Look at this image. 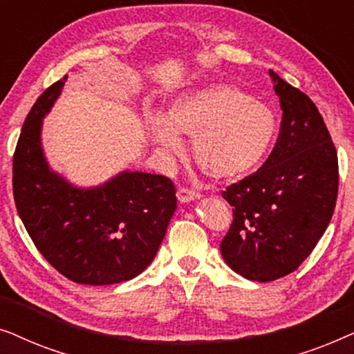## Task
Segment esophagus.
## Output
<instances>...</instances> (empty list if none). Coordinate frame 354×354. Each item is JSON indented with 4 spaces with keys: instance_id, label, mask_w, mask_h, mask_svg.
<instances>
[{
    "instance_id": "esophagus-1",
    "label": "esophagus",
    "mask_w": 354,
    "mask_h": 354,
    "mask_svg": "<svg viewBox=\"0 0 354 354\" xmlns=\"http://www.w3.org/2000/svg\"><path fill=\"white\" fill-rule=\"evenodd\" d=\"M177 198L180 203H188V201H193L196 200V198H200V193L193 190V188H188V187H180L177 192Z\"/></svg>"
}]
</instances>
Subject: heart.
Masks as SVG:
<instances>
[{
  "label": "heart",
  "mask_w": 354,
  "mask_h": 354,
  "mask_svg": "<svg viewBox=\"0 0 354 354\" xmlns=\"http://www.w3.org/2000/svg\"><path fill=\"white\" fill-rule=\"evenodd\" d=\"M147 132L166 154H180V135L193 137V156L206 176L232 180L253 172L277 135V118L263 101L230 85L178 96L166 115H149Z\"/></svg>",
  "instance_id": "b5f03b06"
}]
</instances>
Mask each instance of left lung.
Masks as SVG:
<instances>
[{"mask_svg":"<svg viewBox=\"0 0 354 354\" xmlns=\"http://www.w3.org/2000/svg\"><path fill=\"white\" fill-rule=\"evenodd\" d=\"M269 75L283 111L277 143L258 171L222 192L234 212L222 258L256 282L299 268L326 232L338 193L337 149L316 104L274 71Z\"/></svg>","mask_w":354,"mask_h":354,"instance_id":"1","label":"left lung"}]
</instances>
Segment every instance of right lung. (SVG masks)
Segmentation results:
<instances>
[{
	"label": "right lung",
	"instance_id": "obj_1",
	"mask_svg": "<svg viewBox=\"0 0 354 354\" xmlns=\"http://www.w3.org/2000/svg\"><path fill=\"white\" fill-rule=\"evenodd\" d=\"M67 75L38 96L12 158V193L33 245L57 272L84 285H113L148 268L177 207L169 177L122 172L82 190L51 172L43 156L41 120Z\"/></svg>",
	"mask_w": 354,
	"mask_h": 354
}]
</instances>
